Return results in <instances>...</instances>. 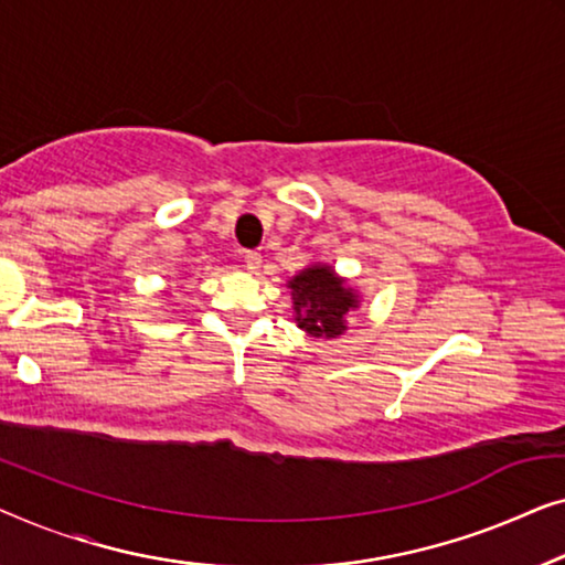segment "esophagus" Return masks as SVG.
I'll list each match as a JSON object with an SVG mask.
<instances>
[{
    "label": "esophagus",
    "mask_w": 565,
    "mask_h": 565,
    "mask_svg": "<svg viewBox=\"0 0 565 565\" xmlns=\"http://www.w3.org/2000/svg\"><path fill=\"white\" fill-rule=\"evenodd\" d=\"M243 258H245V268H248V271H258V268H260V253L248 250Z\"/></svg>",
    "instance_id": "obj_1"
}]
</instances>
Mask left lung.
I'll return each instance as SVG.
<instances>
[{"instance_id": "obj_1", "label": "left lung", "mask_w": 565, "mask_h": 565, "mask_svg": "<svg viewBox=\"0 0 565 565\" xmlns=\"http://www.w3.org/2000/svg\"><path fill=\"white\" fill-rule=\"evenodd\" d=\"M294 320L312 338H338L345 332V317L359 309V294L332 266L312 264L289 281Z\"/></svg>"}]
</instances>
